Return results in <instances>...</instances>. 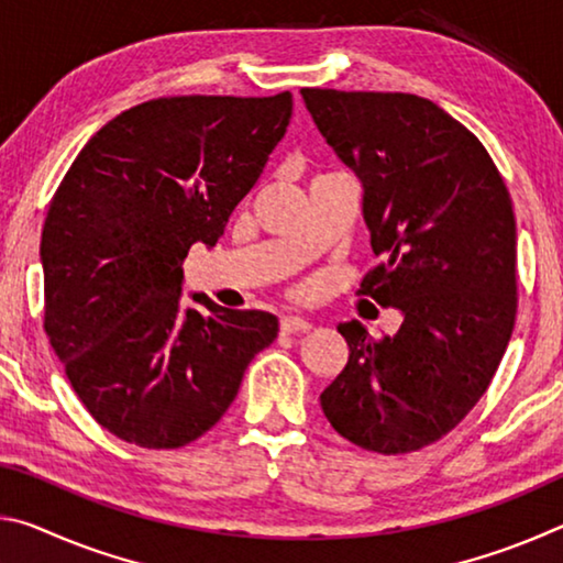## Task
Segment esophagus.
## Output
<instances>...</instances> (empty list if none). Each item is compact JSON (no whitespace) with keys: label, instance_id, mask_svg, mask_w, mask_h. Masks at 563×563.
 <instances>
[{"label":"esophagus","instance_id":"34e87169","mask_svg":"<svg viewBox=\"0 0 563 563\" xmlns=\"http://www.w3.org/2000/svg\"><path fill=\"white\" fill-rule=\"evenodd\" d=\"M280 330L283 332H308V330H312V322L308 320V318H300V316H285L283 320H280Z\"/></svg>","mask_w":563,"mask_h":563}]
</instances>
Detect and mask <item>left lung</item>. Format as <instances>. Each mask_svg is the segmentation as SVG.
Masks as SVG:
<instances>
[{
  "instance_id": "8db88e82",
  "label": "left lung",
  "mask_w": 563,
  "mask_h": 563,
  "mask_svg": "<svg viewBox=\"0 0 563 563\" xmlns=\"http://www.w3.org/2000/svg\"><path fill=\"white\" fill-rule=\"evenodd\" d=\"M305 107L362 184L375 255L362 292L402 312L397 335L340 322L350 357L320 395L362 450H422L487 393L517 318V221L487 148L415 93L302 89Z\"/></svg>"
}]
</instances>
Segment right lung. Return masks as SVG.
Wrapping results in <instances>:
<instances>
[{
    "instance_id": "right-lung-1",
    "label": "right lung",
    "mask_w": 563,
    "mask_h": 563,
    "mask_svg": "<svg viewBox=\"0 0 563 563\" xmlns=\"http://www.w3.org/2000/svg\"><path fill=\"white\" fill-rule=\"evenodd\" d=\"M290 91L170 97L93 133L42 231L44 330L84 407L119 440L176 450L225 415L278 318L194 292V243L213 247L288 131Z\"/></svg>"
}]
</instances>
